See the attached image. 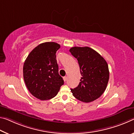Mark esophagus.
<instances>
[{
  "instance_id": "esophagus-1",
  "label": "esophagus",
  "mask_w": 134,
  "mask_h": 134,
  "mask_svg": "<svg viewBox=\"0 0 134 134\" xmlns=\"http://www.w3.org/2000/svg\"><path fill=\"white\" fill-rule=\"evenodd\" d=\"M63 79H64V80L65 82L67 81V76H64V77H63Z\"/></svg>"
}]
</instances>
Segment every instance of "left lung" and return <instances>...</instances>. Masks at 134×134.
I'll return each instance as SVG.
<instances>
[{
	"label": "left lung",
	"mask_w": 134,
	"mask_h": 134,
	"mask_svg": "<svg viewBox=\"0 0 134 134\" xmlns=\"http://www.w3.org/2000/svg\"><path fill=\"white\" fill-rule=\"evenodd\" d=\"M69 51L77 59L82 75L77 87L71 89L73 96L84 103L98 99L105 91L109 82L107 62L97 51L87 46H75Z\"/></svg>",
	"instance_id": "obj_1"
}]
</instances>
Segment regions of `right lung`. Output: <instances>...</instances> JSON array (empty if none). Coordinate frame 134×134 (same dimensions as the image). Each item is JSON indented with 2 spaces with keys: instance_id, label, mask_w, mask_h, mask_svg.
I'll use <instances>...</instances> for the list:
<instances>
[{
  "instance_id": "right-lung-1",
  "label": "right lung",
  "mask_w": 134,
  "mask_h": 134,
  "mask_svg": "<svg viewBox=\"0 0 134 134\" xmlns=\"http://www.w3.org/2000/svg\"><path fill=\"white\" fill-rule=\"evenodd\" d=\"M60 45L44 42L31 51L23 65V77L27 89L34 97L48 100L55 97L64 84L58 73L56 52Z\"/></svg>"
}]
</instances>
